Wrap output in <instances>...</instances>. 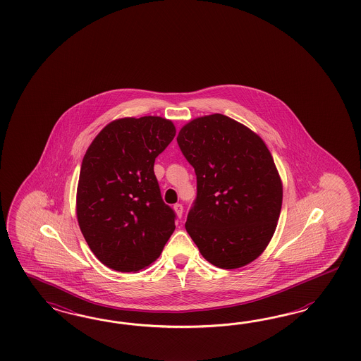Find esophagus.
<instances>
[{"instance_id":"esophagus-1","label":"esophagus","mask_w":361,"mask_h":361,"mask_svg":"<svg viewBox=\"0 0 361 361\" xmlns=\"http://www.w3.org/2000/svg\"><path fill=\"white\" fill-rule=\"evenodd\" d=\"M173 209H175L177 217H178V219H181V217H183V212H184V207H183L181 204H176L175 207H173Z\"/></svg>"}]
</instances>
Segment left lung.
I'll return each mask as SVG.
<instances>
[{
    "label": "left lung",
    "instance_id": "8db88e82",
    "mask_svg": "<svg viewBox=\"0 0 361 361\" xmlns=\"http://www.w3.org/2000/svg\"><path fill=\"white\" fill-rule=\"evenodd\" d=\"M177 142L197 177V197L185 224L190 238L219 269L252 262L273 238L283 197L266 144L221 114L189 121Z\"/></svg>",
    "mask_w": 361,
    "mask_h": 361
}]
</instances>
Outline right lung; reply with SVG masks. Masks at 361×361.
<instances>
[{"instance_id":"1","label":"right lung","mask_w":361,"mask_h":361,"mask_svg":"<svg viewBox=\"0 0 361 361\" xmlns=\"http://www.w3.org/2000/svg\"><path fill=\"white\" fill-rule=\"evenodd\" d=\"M176 128L160 116L111 121L83 157L77 190L80 231L100 262L137 273L154 262L175 231L153 172Z\"/></svg>"}]
</instances>
